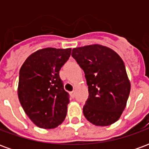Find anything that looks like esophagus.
Listing matches in <instances>:
<instances>
[{
	"mask_svg": "<svg viewBox=\"0 0 149 149\" xmlns=\"http://www.w3.org/2000/svg\"><path fill=\"white\" fill-rule=\"evenodd\" d=\"M70 95H71L72 97H75V92H74V91L71 92V93H70Z\"/></svg>",
	"mask_w": 149,
	"mask_h": 149,
	"instance_id": "1",
	"label": "esophagus"
}]
</instances>
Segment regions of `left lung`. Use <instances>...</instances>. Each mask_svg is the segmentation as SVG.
<instances>
[{"label": "left lung", "mask_w": 149, "mask_h": 149, "mask_svg": "<svg viewBox=\"0 0 149 149\" xmlns=\"http://www.w3.org/2000/svg\"><path fill=\"white\" fill-rule=\"evenodd\" d=\"M72 56L84 72L88 98L85 118L97 126L117 121L125 110L131 84L121 57L109 47L90 45L72 49Z\"/></svg>", "instance_id": "obj_1"}]
</instances>
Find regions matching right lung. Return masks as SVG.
I'll use <instances>...</instances> for the list:
<instances>
[{"label": "right lung", "mask_w": 149, "mask_h": 149, "mask_svg": "<svg viewBox=\"0 0 149 149\" xmlns=\"http://www.w3.org/2000/svg\"><path fill=\"white\" fill-rule=\"evenodd\" d=\"M71 50L39 49L25 60L20 69L18 98L26 115L39 128H55L65 120L69 99L59 72Z\"/></svg>", "instance_id": "1"}]
</instances>
